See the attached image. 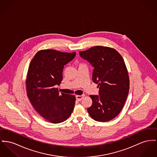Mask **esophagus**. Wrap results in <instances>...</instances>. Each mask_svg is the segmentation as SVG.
<instances>
[{
  "mask_svg": "<svg viewBox=\"0 0 157 157\" xmlns=\"http://www.w3.org/2000/svg\"><path fill=\"white\" fill-rule=\"evenodd\" d=\"M76 99L78 101H81L82 100V99L84 97V94H82V95H77L76 96Z\"/></svg>",
  "mask_w": 157,
  "mask_h": 157,
  "instance_id": "esophagus-1",
  "label": "esophagus"
}]
</instances>
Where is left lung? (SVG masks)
<instances>
[{
    "instance_id": "left-lung-1",
    "label": "left lung",
    "mask_w": 157,
    "mask_h": 157,
    "mask_svg": "<svg viewBox=\"0 0 157 157\" xmlns=\"http://www.w3.org/2000/svg\"><path fill=\"white\" fill-rule=\"evenodd\" d=\"M80 56L94 68L92 80L98 84L99 95H90L92 105L87 108L90 117L97 121L114 118L121 111L129 90V78L121 55L113 48L97 46Z\"/></svg>"
}]
</instances>
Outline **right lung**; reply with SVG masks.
Returning a JSON list of instances; mask_svg holds the SVG:
<instances>
[{
    "mask_svg": "<svg viewBox=\"0 0 157 157\" xmlns=\"http://www.w3.org/2000/svg\"><path fill=\"white\" fill-rule=\"evenodd\" d=\"M75 55V52L42 50L36 53L30 63L25 81L27 96L36 111L52 123L63 122L73 111L75 96L59 94L55 87L63 80L64 65Z\"/></svg>",
    "mask_w": 157,
    "mask_h": 157,
    "instance_id": "1",
    "label": "right lung"
}]
</instances>
